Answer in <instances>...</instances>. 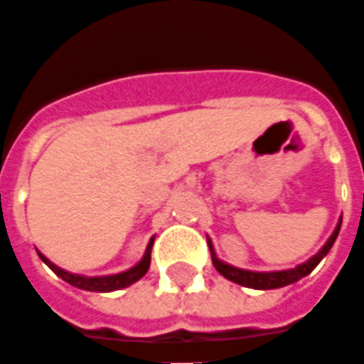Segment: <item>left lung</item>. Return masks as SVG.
<instances>
[{
  "label": "left lung",
  "mask_w": 364,
  "mask_h": 364,
  "mask_svg": "<svg viewBox=\"0 0 364 364\" xmlns=\"http://www.w3.org/2000/svg\"><path fill=\"white\" fill-rule=\"evenodd\" d=\"M339 228H341V222L337 224L336 232L331 234V237L328 240V244L321 247L320 253H316L312 259H308L302 265H298L294 269H289V271H274V273H253V271H244V269L230 267L226 263L216 259V255L213 252V245L208 242V247H210V253H213V263L216 271L220 274H224L230 281L237 282L242 287H247V289H257V290H269V289H279V287H287V284H292V282L300 281L302 277H306L308 273H312L316 265L320 263L328 252L331 250V245L336 242L337 234H339Z\"/></svg>",
  "instance_id": "obj_1"
}]
</instances>
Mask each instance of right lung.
Segmentation results:
<instances>
[{
	"label": "right lung",
	"instance_id": "add662e5",
	"mask_svg": "<svg viewBox=\"0 0 364 364\" xmlns=\"http://www.w3.org/2000/svg\"><path fill=\"white\" fill-rule=\"evenodd\" d=\"M151 245H154V240H150V244H148V250H146V255H144V259L136 265V267L128 269L124 273L119 274H111V277H82V274H72L64 271V269L56 267L54 263L46 259L44 255H41V259L48 265V267L54 271V273L58 274L60 279H64L66 282H70L72 287H77V289L83 290H91V292H109V290H119L124 289L128 284H132L138 279H142L146 271L150 269V253H151Z\"/></svg>",
	"mask_w": 364,
	"mask_h": 364
}]
</instances>
